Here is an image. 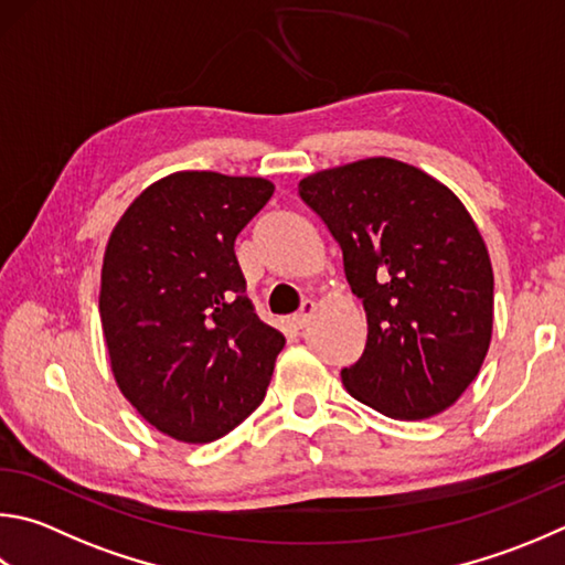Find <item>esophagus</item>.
<instances>
[{
	"label": "esophagus",
	"mask_w": 565,
	"mask_h": 565,
	"mask_svg": "<svg viewBox=\"0 0 565 565\" xmlns=\"http://www.w3.org/2000/svg\"><path fill=\"white\" fill-rule=\"evenodd\" d=\"M313 313H316V301H303V303H301V311L294 316V326H296V328H306V326L311 323Z\"/></svg>",
	"instance_id": "1"
}]
</instances>
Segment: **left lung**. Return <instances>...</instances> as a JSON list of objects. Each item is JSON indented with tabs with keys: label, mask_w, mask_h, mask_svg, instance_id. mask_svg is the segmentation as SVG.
Returning <instances> with one entry per match:
<instances>
[{
	"label": "left lung",
	"mask_w": 565,
	"mask_h": 565,
	"mask_svg": "<svg viewBox=\"0 0 565 565\" xmlns=\"http://www.w3.org/2000/svg\"><path fill=\"white\" fill-rule=\"evenodd\" d=\"M343 252L367 341L341 377L395 419L443 413L475 381L494 323V274L465 204L407 162L367 158L299 182Z\"/></svg>",
	"instance_id": "1"
}]
</instances>
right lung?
<instances>
[{"label":"right lung","mask_w":565,"mask_h":565,"mask_svg":"<svg viewBox=\"0 0 565 565\" xmlns=\"http://www.w3.org/2000/svg\"><path fill=\"white\" fill-rule=\"evenodd\" d=\"M271 194L264 178L172 172L138 194L108 239L98 309L113 375L180 443H212L244 423L286 343L256 316L234 256Z\"/></svg>","instance_id":"right-lung-1"}]
</instances>
